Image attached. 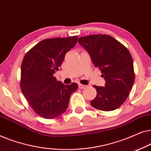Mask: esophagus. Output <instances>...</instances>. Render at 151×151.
<instances>
[{"mask_svg": "<svg viewBox=\"0 0 151 151\" xmlns=\"http://www.w3.org/2000/svg\"><path fill=\"white\" fill-rule=\"evenodd\" d=\"M86 87V85H84V84H79V88H84Z\"/></svg>", "mask_w": 151, "mask_h": 151, "instance_id": "esophagus-1", "label": "esophagus"}]
</instances>
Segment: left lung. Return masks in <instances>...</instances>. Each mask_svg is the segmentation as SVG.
<instances>
[{"mask_svg":"<svg viewBox=\"0 0 151 151\" xmlns=\"http://www.w3.org/2000/svg\"><path fill=\"white\" fill-rule=\"evenodd\" d=\"M78 42L89 53L106 80L105 86L93 85L97 96L91 101L95 109L111 111L119 108L129 95L135 81L133 58L125 46L112 36L95 34L80 37Z\"/></svg>","mask_w":151,"mask_h":151,"instance_id":"obj_1","label":"left lung"}]
</instances>
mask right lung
I'll return each instance as SVG.
<instances>
[{
    "instance_id": "right-lung-1",
    "label": "right lung",
    "mask_w": 151,
    "mask_h": 151,
    "mask_svg": "<svg viewBox=\"0 0 151 151\" xmlns=\"http://www.w3.org/2000/svg\"><path fill=\"white\" fill-rule=\"evenodd\" d=\"M78 36L45 39L26 53L21 65L20 85L29 104L39 116L54 119L67 111L78 85H65L53 76L65 54L77 43Z\"/></svg>"
}]
</instances>
